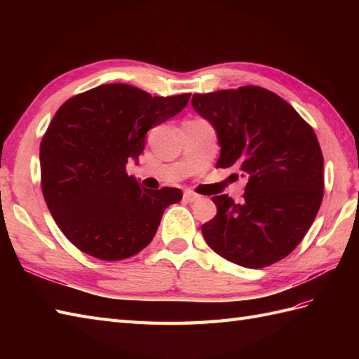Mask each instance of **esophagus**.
<instances>
[{"label": "esophagus", "mask_w": 359, "mask_h": 359, "mask_svg": "<svg viewBox=\"0 0 359 359\" xmlns=\"http://www.w3.org/2000/svg\"><path fill=\"white\" fill-rule=\"evenodd\" d=\"M184 199L187 201V202H196V201H199L201 199V196H197L196 193H193V191H187L184 193Z\"/></svg>", "instance_id": "obj_1"}]
</instances>
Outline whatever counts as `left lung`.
I'll return each instance as SVG.
<instances>
[{
	"instance_id": "1",
	"label": "left lung",
	"mask_w": 359,
	"mask_h": 359,
	"mask_svg": "<svg viewBox=\"0 0 359 359\" xmlns=\"http://www.w3.org/2000/svg\"><path fill=\"white\" fill-rule=\"evenodd\" d=\"M191 104L216 131V166L238 168L248 180L242 203L212 197L217 215L202 225L205 241L247 269L280 261L307 234L323 202L315 131L284 98L259 86L194 94Z\"/></svg>"
}]
</instances>
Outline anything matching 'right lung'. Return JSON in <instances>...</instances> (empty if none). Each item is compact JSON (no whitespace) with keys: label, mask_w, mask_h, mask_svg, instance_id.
Instances as JSON below:
<instances>
[{"label":"right lung","mask_w":359,"mask_h":359,"mask_svg":"<svg viewBox=\"0 0 359 359\" xmlns=\"http://www.w3.org/2000/svg\"><path fill=\"white\" fill-rule=\"evenodd\" d=\"M191 94L151 97L112 83L69 98L40 147L41 189L60 230L83 253L120 261L154 238L179 188L144 189L126 174L139 162L147 133L185 108Z\"/></svg>","instance_id":"add662e5"}]
</instances>
